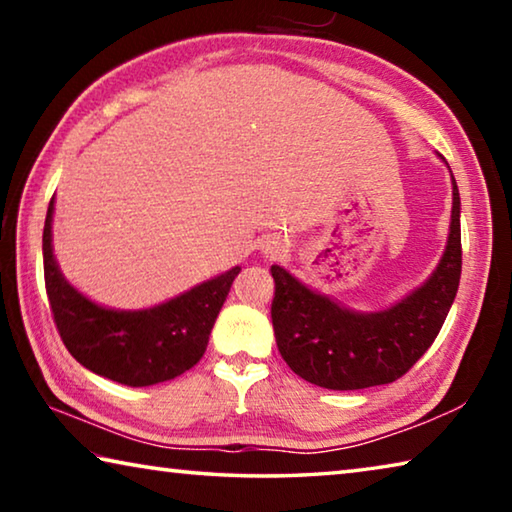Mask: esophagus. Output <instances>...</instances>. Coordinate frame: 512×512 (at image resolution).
Segmentation results:
<instances>
[{
	"label": "esophagus",
	"instance_id": "1",
	"mask_svg": "<svg viewBox=\"0 0 512 512\" xmlns=\"http://www.w3.org/2000/svg\"><path fill=\"white\" fill-rule=\"evenodd\" d=\"M277 250H280V248H277V244H266V253L277 255Z\"/></svg>",
	"mask_w": 512,
	"mask_h": 512
}]
</instances>
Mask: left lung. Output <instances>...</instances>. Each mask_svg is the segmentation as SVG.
Instances as JSON below:
<instances>
[{
  "label": "left lung",
  "mask_w": 512,
  "mask_h": 512,
  "mask_svg": "<svg viewBox=\"0 0 512 512\" xmlns=\"http://www.w3.org/2000/svg\"><path fill=\"white\" fill-rule=\"evenodd\" d=\"M440 160L445 162L443 155ZM271 273L277 350L298 377L329 391L391 384L436 341L461 282V196L454 176L445 253L427 280L395 305L354 311L302 284L287 268L273 264Z\"/></svg>",
  "instance_id": "obj_1"
}]
</instances>
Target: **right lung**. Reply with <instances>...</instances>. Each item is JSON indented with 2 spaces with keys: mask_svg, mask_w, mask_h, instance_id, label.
Segmentation results:
<instances>
[{
  "mask_svg": "<svg viewBox=\"0 0 512 512\" xmlns=\"http://www.w3.org/2000/svg\"><path fill=\"white\" fill-rule=\"evenodd\" d=\"M54 210L51 198L42 257L49 305L69 354L97 375L133 388L176 379L194 368L241 266L149 309L103 307L72 287L60 271L51 244Z\"/></svg>",
  "mask_w": 512,
  "mask_h": 512,
  "instance_id": "add662e5",
  "label": "right lung"
}]
</instances>
